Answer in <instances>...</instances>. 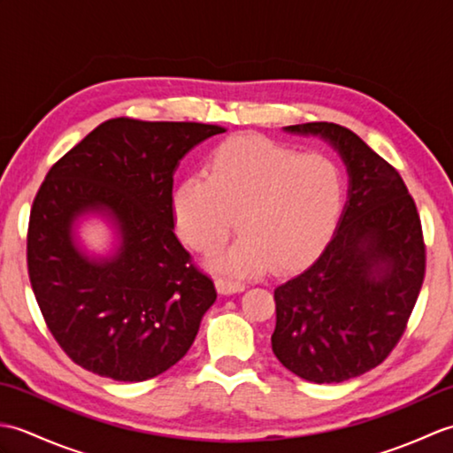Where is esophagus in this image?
<instances>
[{
    "instance_id": "esophagus-1",
    "label": "esophagus",
    "mask_w": 453,
    "mask_h": 453,
    "mask_svg": "<svg viewBox=\"0 0 453 453\" xmlns=\"http://www.w3.org/2000/svg\"><path fill=\"white\" fill-rule=\"evenodd\" d=\"M216 290L221 296H229V294H239L245 290V284L242 282H234V280H226V278H218L216 280Z\"/></svg>"
}]
</instances>
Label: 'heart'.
<instances>
[{
    "label": "heart",
    "mask_w": 453,
    "mask_h": 453,
    "mask_svg": "<svg viewBox=\"0 0 453 453\" xmlns=\"http://www.w3.org/2000/svg\"><path fill=\"white\" fill-rule=\"evenodd\" d=\"M344 196L342 173L329 157L239 134L210 153L204 177L173 190L171 208L182 242L198 253L218 251L235 224L242 235L210 266L251 276L313 261L339 226Z\"/></svg>",
    "instance_id": "1"
}]
</instances>
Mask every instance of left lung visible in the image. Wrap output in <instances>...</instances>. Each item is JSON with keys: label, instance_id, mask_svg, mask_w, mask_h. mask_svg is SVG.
Instances as JSON below:
<instances>
[{"label": "left lung", "instance_id": "1", "mask_svg": "<svg viewBox=\"0 0 453 453\" xmlns=\"http://www.w3.org/2000/svg\"><path fill=\"white\" fill-rule=\"evenodd\" d=\"M319 136L349 171V200L333 239L302 274L274 290L273 352L313 383H341L388 358L425 280V239L401 175L368 143L333 122L286 127Z\"/></svg>", "mask_w": 453, "mask_h": 453}]
</instances>
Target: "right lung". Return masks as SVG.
Masks as SVG:
<instances>
[{
	"label": "right lung",
	"instance_id": "1",
	"mask_svg": "<svg viewBox=\"0 0 453 453\" xmlns=\"http://www.w3.org/2000/svg\"><path fill=\"white\" fill-rule=\"evenodd\" d=\"M216 124L112 119L56 161L33 202L28 278L48 329L81 368L143 381L195 342L216 288L175 235L173 175ZM113 227L109 256H91L81 219Z\"/></svg>",
	"mask_w": 453,
	"mask_h": 453
}]
</instances>
